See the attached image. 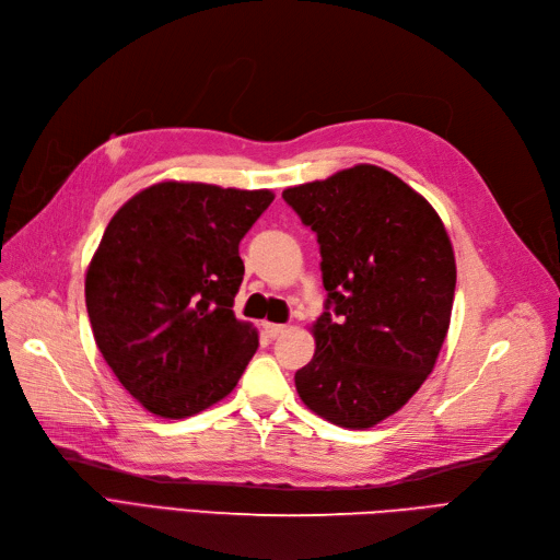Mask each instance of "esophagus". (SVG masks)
Returning a JSON list of instances; mask_svg holds the SVG:
<instances>
[{
  "mask_svg": "<svg viewBox=\"0 0 560 560\" xmlns=\"http://www.w3.org/2000/svg\"><path fill=\"white\" fill-rule=\"evenodd\" d=\"M288 330V326H281V323H265V332H267V337L269 339H279L281 335H285Z\"/></svg>",
  "mask_w": 560,
  "mask_h": 560,
  "instance_id": "obj_1",
  "label": "esophagus"
}]
</instances>
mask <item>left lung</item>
<instances>
[{
  "mask_svg": "<svg viewBox=\"0 0 560 560\" xmlns=\"http://www.w3.org/2000/svg\"><path fill=\"white\" fill-rule=\"evenodd\" d=\"M283 200L316 232L328 291L295 388L326 421L372 428L435 368L456 291L448 234L425 197L374 165L285 188Z\"/></svg>",
  "mask_w": 560,
  "mask_h": 560,
  "instance_id": "left-lung-1",
  "label": "left lung"
}]
</instances>
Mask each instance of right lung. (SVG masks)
Masks as SVG:
<instances>
[{"label":"right lung","instance_id":"add662e5","mask_svg":"<svg viewBox=\"0 0 560 560\" xmlns=\"http://www.w3.org/2000/svg\"><path fill=\"white\" fill-rule=\"evenodd\" d=\"M272 190L162 182L125 202L85 275L97 349L155 417L186 419L237 386L258 332L232 312L240 242Z\"/></svg>","mask_w":560,"mask_h":560}]
</instances>
